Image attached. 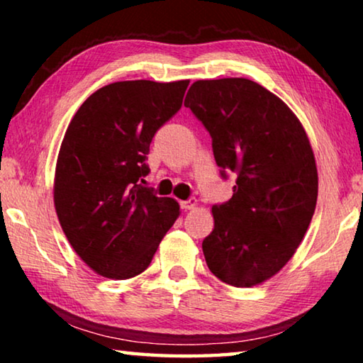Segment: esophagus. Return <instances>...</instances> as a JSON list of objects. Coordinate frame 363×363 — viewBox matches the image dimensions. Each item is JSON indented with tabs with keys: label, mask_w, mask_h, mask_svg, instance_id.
<instances>
[{
	"label": "esophagus",
	"mask_w": 363,
	"mask_h": 363,
	"mask_svg": "<svg viewBox=\"0 0 363 363\" xmlns=\"http://www.w3.org/2000/svg\"><path fill=\"white\" fill-rule=\"evenodd\" d=\"M195 206H196V199H195V196H190V199H187V200H182V201H181V208H182L184 211L194 210Z\"/></svg>",
	"instance_id": "esophagus-1"
}]
</instances>
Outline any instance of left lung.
<instances>
[{"label":"left lung","instance_id":"left-lung-1","mask_svg":"<svg viewBox=\"0 0 363 363\" xmlns=\"http://www.w3.org/2000/svg\"><path fill=\"white\" fill-rule=\"evenodd\" d=\"M184 106L213 140L229 201L213 205L201 248L208 267L232 286H253L290 261L314 216L318 177L304 128L286 104L247 78L200 79Z\"/></svg>","mask_w":363,"mask_h":363}]
</instances>
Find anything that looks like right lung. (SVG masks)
<instances>
[{"mask_svg":"<svg viewBox=\"0 0 363 363\" xmlns=\"http://www.w3.org/2000/svg\"><path fill=\"white\" fill-rule=\"evenodd\" d=\"M189 79L116 82L91 94L60 145L54 205L77 255L99 275L131 279L149 267L179 205L143 186L155 133L182 106Z\"/></svg>","mask_w":363,"mask_h":363,"instance_id":"add662e5","label":"right lung"}]
</instances>
